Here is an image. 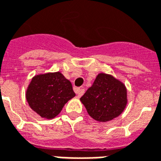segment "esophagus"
I'll return each mask as SVG.
<instances>
[{"instance_id":"esophagus-1","label":"esophagus","mask_w":161,"mask_h":161,"mask_svg":"<svg viewBox=\"0 0 161 161\" xmlns=\"http://www.w3.org/2000/svg\"><path fill=\"white\" fill-rule=\"evenodd\" d=\"M84 88H81V89H79V90H78L77 91V97H81V96L84 95Z\"/></svg>"}]
</instances>
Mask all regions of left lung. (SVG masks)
<instances>
[{
	"mask_svg": "<svg viewBox=\"0 0 161 161\" xmlns=\"http://www.w3.org/2000/svg\"><path fill=\"white\" fill-rule=\"evenodd\" d=\"M80 101L92 119L107 122L123 113L127 105V90L112 75L99 73Z\"/></svg>",
	"mask_w": 161,
	"mask_h": 161,
	"instance_id": "obj_1",
	"label": "left lung"
}]
</instances>
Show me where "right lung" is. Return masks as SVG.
<instances>
[{
	"instance_id": "right-lung-1",
	"label": "right lung",
	"mask_w": 161,
	"mask_h": 161,
	"mask_svg": "<svg viewBox=\"0 0 161 161\" xmlns=\"http://www.w3.org/2000/svg\"><path fill=\"white\" fill-rule=\"evenodd\" d=\"M75 96L71 83L59 71L33 77L26 90V100L31 108L47 119L56 117Z\"/></svg>"
}]
</instances>
